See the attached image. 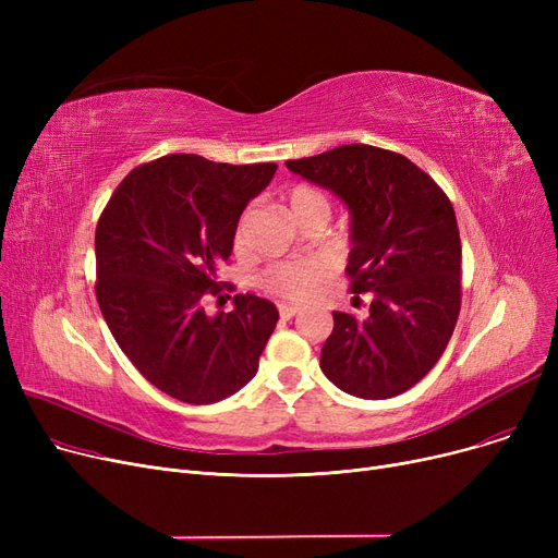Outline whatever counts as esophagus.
<instances>
[{
    "mask_svg": "<svg viewBox=\"0 0 558 558\" xmlns=\"http://www.w3.org/2000/svg\"><path fill=\"white\" fill-rule=\"evenodd\" d=\"M278 312H280L282 318H291V316H296V314L301 312V307H299V305H287V303H282V305H278Z\"/></svg>",
    "mask_w": 558,
    "mask_h": 558,
    "instance_id": "esophagus-1",
    "label": "esophagus"
}]
</instances>
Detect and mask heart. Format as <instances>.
I'll use <instances>...</instances> for the list:
<instances>
[{
	"label": "heart",
	"instance_id": "heart-1",
	"mask_svg": "<svg viewBox=\"0 0 558 558\" xmlns=\"http://www.w3.org/2000/svg\"><path fill=\"white\" fill-rule=\"evenodd\" d=\"M287 205H289L291 217H294L299 223L314 213H328L326 194L303 183L294 185L287 192ZM246 219H248V213H244L238 226H234V232H232L234 248H242L244 244ZM328 276H330V264L318 257H307L296 262H276V264H269V267L257 276V287L264 291V294L280 301H303L318 284H324Z\"/></svg>",
	"mask_w": 558,
	"mask_h": 558
}]
</instances>
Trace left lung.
<instances>
[{"mask_svg": "<svg viewBox=\"0 0 558 558\" xmlns=\"http://www.w3.org/2000/svg\"><path fill=\"white\" fill-rule=\"evenodd\" d=\"M353 215L345 276L371 294L366 318L332 312L320 371L341 391L385 400L412 389L446 353L461 310V240L452 203L421 167L371 144L287 160Z\"/></svg>", "mask_w": 558, "mask_h": 558, "instance_id": "left-lung-1", "label": "left lung"}]
</instances>
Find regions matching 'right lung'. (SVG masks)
Masks as SVG:
<instances>
[{"mask_svg":"<svg viewBox=\"0 0 558 558\" xmlns=\"http://www.w3.org/2000/svg\"><path fill=\"white\" fill-rule=\"evenodd\" d=\"M276 169L162 156L131 169L99 217L101 314L133 366L175 400L210 404L240 391L278 324L276 305L255 294H238L234 310L215 318L203 310L205 296L232 289L217 271L248 201Z\"/></svg>","mask_w":558,"mask_h":558,"instance_id":"right-lung-1","label":"right lung"}]
</instances>
